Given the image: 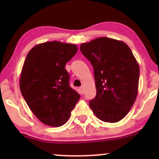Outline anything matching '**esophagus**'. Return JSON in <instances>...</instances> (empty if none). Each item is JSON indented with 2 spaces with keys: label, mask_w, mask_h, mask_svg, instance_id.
Returning <instances> with one entry per match:
<instances>
[{
  "label": "esophagus",
  "mask_w": 159,
  "mask_h": 159,
  "mask_svg": "<svg viewBox=\"0 0 159 159\" xmlns=\"http://www.w3.org/2000/svg\"><path fill=\"white\" fill-rule=\"evenodd\" d=\"M80 91H81V94H84V87L80 88Z\"/></svg>",
  "instance_id": "34e87169"
}]
</instances>
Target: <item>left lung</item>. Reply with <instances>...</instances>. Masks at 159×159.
Here are the masks:
<instances>
[{
	"label": "left lung",
	"instance_id": "obj_1",
	"mask_svg": "<svg viewBox=\"0 0 159 159\" xmlns=\"http://www.w3.org/2000/svg\"><path fill=\"white\" fill-rule=\"evenodd\" d=\"M94 68L96 96L89 106L98 118L115 123L127 115L138 95L139 65L121 41L102 37L80 46Z\"/></svg>",
	"mask_w": 159,
	"mask_h": 159
}]
</instances>
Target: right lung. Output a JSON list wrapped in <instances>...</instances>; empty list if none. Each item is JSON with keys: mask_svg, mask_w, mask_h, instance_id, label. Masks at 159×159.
Instances as JSON below:
<instances>
[{"mask_svg": "<svg viewBox=\"0 0 159 159\" xmlns=\"http://www.w3.org/2000/svg\"><path fill=\"white\" fill-rule=\"evenodd\" d=\"M78 51L75 44L47 41L27 54L20 76V89L38 120L51 127L68 121L80 94L69 85L65 65Z\"/></svg>", "mask_w": 159, "mask_h": 159, "instance_id": "1", "label": "right lung"}]
</instances>
